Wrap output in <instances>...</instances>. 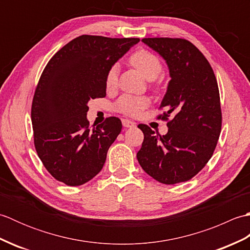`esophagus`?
Returning a JSON list of instances; mask_svg holds the SVG:
<instances>
[{
    "label": "esophagus",
    "instance_id": "1",
    "mask_svg": "<svg viewBox=\"0 0 250 250\" xmlns=\"http://www.w3.org/2000/svg\"><path fill=\"white\" fill-rule=\"evenodd\" d=\"M122 125H124L125 128H133V126H135V122L129 119H122Z\"/></svg>",
    "mask_w": 250,
    "mask_h": 250
}]
</instances>
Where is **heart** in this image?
I'll return each mask as SVG.
<instances>
[{
  "mask_svg": "<svg viewBox=\"0 0 250 250\" xmlns=\"http://www.w3.org/2000/svg\"><path fill=\"white\" fill-rule=\"evenodd\" d=\"M130 63L148 81L156 79L162 71V64L159 58L150 51L141 49L135 51L130 57ZM117 73L118 68L116 65L111 66L106 74L105 84L107 89H114L117 84ZM149 105V100L146 97H135V95L125 94L119 98L115 104L116 110L128 116H137L141 111Z\"/></svg>",
  "mask_w": 250,
  "mask_h": 250,
  "instance_id": "1",
  "label": "heart"
}]
</instances>
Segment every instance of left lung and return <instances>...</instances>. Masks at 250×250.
I'll return each instance as SVG.
<instances>
[{
    "label": "left lung",
    "instance_id": "obj_1",
    "mask_svg": "<svg viewBox=\"0 0 250 250\" xmlns=\"http://www.w3.org/2000/svg\"><path fill=\"white\" fill-rule=\"evenodd\" d=\"M142 42L166 60L171 81L158 119L167 120V133H155L139 125L144 133L136 155L140 166L158 182L174 185L195 176L214 153L221 131L218 83L203 54L184 39L155 37Z\"/></svg>",
    "mask_w": 250,
    "mask_h": 250
}]
</instances>
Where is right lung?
Listing matches in <instances>:
<instances>
[{
	"instance_id": "1",
	"label": "right lung",
	"mask_w": 250,
	"mask_h": 250,
	"mask_svg": "<svg viewBox=\"0 0 250 250\" xmlns=\"http://www.w3.org/2000/svg\"><path fill=\"white\" fill-rule=\"evenodd\" d=\"M139 42L82 35L47 63L35 89L31 118L37 155L59 182L81 186L102 169L122 125L109 117L91 130L88 102L105 97L106 74Z\"/></svg>"
}]
</instances>
